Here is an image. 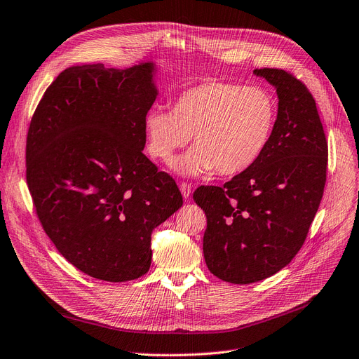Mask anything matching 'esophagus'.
<instances>
[{"instance_id": "34e87169", "label": "esophagus", "mask_w": 359, "mask_h": 359, "mask_svg": "<svg viewBox=\"0 0 359 359\" xmlns=\"http://www.w3.org/2000/svg\"><path fill=\"white\" fill-rule=\"evenodd\" d=\"M180 192H182V195H183V198L184 199H188L189 196H191V192H192V188H191V184L189 183H180Z\"/></svg>"}]
</instances>
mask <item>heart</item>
<instances>
[{"label": "heart", "instance_id": "1", "mask_svg": "<svg viewBox=\"0 0 359 359\" xmlns=\"http://www.w3.org/2000/svg\"><path fill=\"white\" fill-rule=\"evenodd\" d=\"M277 102L269 90L229 82H205L180 92L173 110L152 107L144 120L147 151L168 161L194 135L188 152L173 163L184 176L215 168L235 176L254 165L270 145Z\"/></svg>", "mask_w": 359, "mask_h": 359}]
</instances>
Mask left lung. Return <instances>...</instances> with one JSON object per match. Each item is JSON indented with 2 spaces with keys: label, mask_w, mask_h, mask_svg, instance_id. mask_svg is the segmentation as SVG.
Segmentation results:
<instances>
[{
  "label": "left lung",
  "mask_w": 359,
  "mask_h": 359,
  "mask_svg": "<svg viewBox=\"0 0 359 359\" xmlns=\"http://www.w3.org/2000/svg\"><path fill=\"white\" fill-rule=\"evenodd\" d=\"M276 88L277 123L259 160L224 186H199L194 201L207 215L208 270L249 285L286 267L302 248L325 184L327 141L308 88L282 69H257Z\"/></svg>",
  "instance_id": "obj_1"
}]
</instances>
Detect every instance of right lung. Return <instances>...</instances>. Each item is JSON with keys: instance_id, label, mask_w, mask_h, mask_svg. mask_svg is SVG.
Returning a JSON list of instances; mask_svg holds the SVG:
<instances>
[{"instance_id": "right-lung-1", "label": "right lung", "mask_w": 359, "mask_h": 359, "mask_svg": "<svg viewBox=\"0 0 359 359\" xmlns=\"http://www.w3.org/2000/svg\"><path fill=\"white\" fill-rule=\"evenodd\" d=\"M154 65L73 66L45 90L26 139V180L57 251L82 273L128 282L151 266L152 230L183 204L142 152Z\"/></svg>"}]
</instances>
